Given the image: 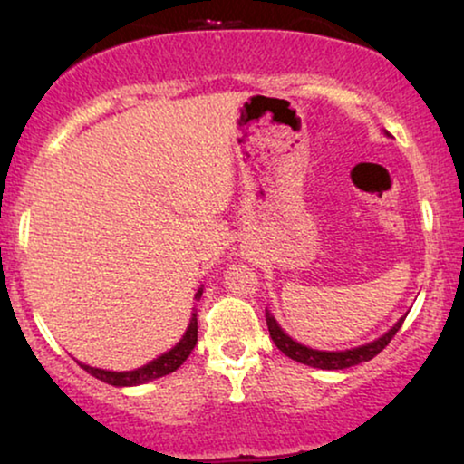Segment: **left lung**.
<instances>
[{"label":"left lung","instance_id":"obj_1","mask_svg":"<svg viewBox=\"0 0 464 464\" xmlns=\"http://www.w3.org/2000/svg\"><path fill=\"white\" fill-rule=\"evenodd\" d=\"M386 135H389V132H386ZM405 316H408V313H405L401 319H399L395 325L389 329V332L382 334L373 342H367V344L346 348V351H319V348H310L306 344H300V342L291 338L289 334H285L283 327L278 325V321L275 319V314L266 308V323H268L270 338L276 344L278 351H281L283 354H287L289 359L297 361V363L316 367V370H346V367L365 363V361L373 359L386 344H389L392 338H395L399 327L403 325Z\"/></svg>","mask_w":464,"mask_h":464}]
</instances>
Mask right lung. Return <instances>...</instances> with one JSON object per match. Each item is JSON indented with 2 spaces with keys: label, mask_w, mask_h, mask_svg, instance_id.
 <instances>
[{
  "label": "right lung",
  "mask_w": 464,
  "mask_h": 464,
  "mask_svg": "<svg viewBox=\"0 0 464 464\" xmlns=\"http://www.w3.org/2000/svg\"><path fill=\"white\" fill-rule=\"evenodd\" d=\"M202 285L198 287V291L194 294V300L200 302L202 295ZM196 342H198V319H196V308H192V316H189V323L186 327V334L181 335L179 342L173 348H169L167 353H162L160 357H156L150 363H145L137 370H129V372H113V370H101V367H92L86 365L78 361V365L82 370H86L91 376L103 380V382L111 384V386H139L145 382H151V380L167 376V373H173L175 370H179L183 365V361L189 357V353L194 351Z\"/></svg>",
  "instance_id": "add662e5"
}]
</instances>
